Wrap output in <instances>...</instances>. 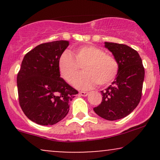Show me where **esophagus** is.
<instances>
[{"label":"esophagus","mask_w":160,"mask_h":160,"mask_svg":"<svg viewBox=\"0 0 160 160\" xmlns=\"http://www.w3.org/2000/svg\"><path fill=\"white\" fill-rule=\"evenodd\" d=\"M80 95H82V96H87L88 95H89V92H82V91H81V92H80Z\"/></svg>","instance_id":"1"}]
</instances>
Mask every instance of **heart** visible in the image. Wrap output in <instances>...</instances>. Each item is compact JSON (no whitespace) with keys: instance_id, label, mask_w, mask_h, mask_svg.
<instances>
[{"instance_id":"b5f03b06","label":"heart","mask_w":160,"mask_h":160,"mask_svg":"<svg viewBox=\"0 0 160 160\" xmlns=\"http://www.w3.org/2000/svg\"><path fill=\"white\" fill-rule=\"evenodd\" d=\"M82 66L84 72L78 76L74 83L82 89L92 88L96 83L107 85L114 80L119 71V63L114 57L92 45L78 47L74 57L69 51H65L58 60L60 73L68 82L74 80Z\"/></svg>"}]
</instances>
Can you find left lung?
Returning a JSON list of instances; mask_svg holds the SVG:
<instances>
[{
  "instance_id": "obj_1",
  "label": "left lung",
  "mask_w": 160,
  "mask_h": 160,
  "mask_svg": "<svg viewBox=\"0 0 160 160\" xmlns=\"http://www.w3.org/2000/svg\"><path fill=\"white\" fill-rule=\"evenodd\" d=\"M105 47L119 63V71L112 85L101 91L102 102L93 108L107 120L128 116L140 102L144 79V68L138 52L127 45L105 42Z\"/></svg>"
}]
</instances>
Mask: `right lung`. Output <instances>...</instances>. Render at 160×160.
<instances>
[{
  "label": "right lung",
  "mask_w": 160,
  "mask_h": 160,
  "mask_svg": "<svg viewBox=\"0 0 160 160\" xmlns=\"http://www.w3.org/2000/svg\"><path fill=\"white\" fill-rule=\"evenodd\" d=\"M68 41L41 43L25 54L17 74L19 102L25 116L43 126L57 123L78 93L60 78L58 60Z\"/></svg>",
  "instance_id": "add662e5"
}]
</instances>
